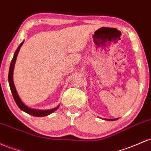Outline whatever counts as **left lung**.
<instances>
[{"label": "left lung", "mask_w": 151, "mask_h": 151, "mask_svg": "<svg viewBox=\"0 0 151 151\" xmlns=\"http://www.w3.org/2000/svg\"><path fill=\"white\" fill-rule=\"evenodd\" d=\"M118 119H105V120H106V121H116V120H117Z\"/></svg>", "instance_id": "obj_1"}]
</instances>
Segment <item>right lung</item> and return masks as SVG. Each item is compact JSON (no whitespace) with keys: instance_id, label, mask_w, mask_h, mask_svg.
<instances>
[{"instance_id":"right-lung-1","label":"right lung","mask_w":151,"mask_h":151,"mask_svg":"<svg viewBox=\"0 0 151 151\" xmlns=\"http://www.w3.org/2000/svg\"><path fill=\"white\" fill-rule=\"evenodd\" d=\"M22 44H23V42L20 43V45L18 46V47L17 48L16 50H15L14 56H13V60H12L11 63H10V65L9 73H8V82H9L10 90H11L12 94H13V98H14L15 103L17 104L18 106L21 109L22 111H25V113L30 114V115L33 116H37V117L45 116L50 115V114L53 113L54 111H55L59 108L60 105H59L58 106L55 107V108L50 109V110H37V109L29 108L28 106H27L24 104L23 102L21 101L20 98L19 97L18 92H17L16 89H15L14 83H13V70H14L15 63V61H16V58H17V56H18V52L19 50H20V47H21Z\"/></svg>"}]
</instances>
